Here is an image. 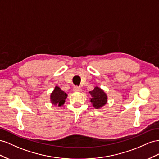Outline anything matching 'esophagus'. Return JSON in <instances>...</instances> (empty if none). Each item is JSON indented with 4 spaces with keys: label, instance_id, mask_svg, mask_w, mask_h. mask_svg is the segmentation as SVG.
<instances>
[{
    "label": "esophagus",
    "instance_id": "1",
    "mask_svg": "<svg viewBox=\"0 0 159 159\" xmlns=\"http://www.w3.org/2000/svg\"><path fill=\"white\" fill-rule=\"evenodd\" d=\"M73 90L75 92H80L81 90H82V89H81L79 87H78V86H75V87H74L73 88Z\"/></svg>",
    "mask_w": 159,
    "mask_h": 159
}]
</instances>
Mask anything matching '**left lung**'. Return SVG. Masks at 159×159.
<instances>
[{
  "instance_id": "obj_1",
  "label": "left lung",
  "mask_w": 159,
  "mask_h": 159,
  "mask_svg": "<svg viewBox=\"0 0 159 159\" xmlns=\"http://www.w3.org/2000/svg\"><path fill=\"white\" fill-rule=\"evenodd\" d=\"M89 93L91 94L92 98L90 102H92L95 108H100L105 105L107 102V96L102 89L96 87Z\"/></svg>"
}]
</instances>
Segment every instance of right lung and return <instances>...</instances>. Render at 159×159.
Masks as SVG:
<instances>
[{
    "instance_id": "add662e5",
    "label": "right lung",
    "mask_w": 159,
    "mask_h": 159,
    "mask_svg": "<svg viewBox=\"0 0 159 159\" xmlns=\"http://www.w3.org/2000/svg\"><path fill=\"white\" fill-rule=\"evenodd\" d=\"M66 97L67 94L57 86L54 91L51 93V101L54 105H58L60 107L65 103Z\"/></svg>"
}]
</instances>
